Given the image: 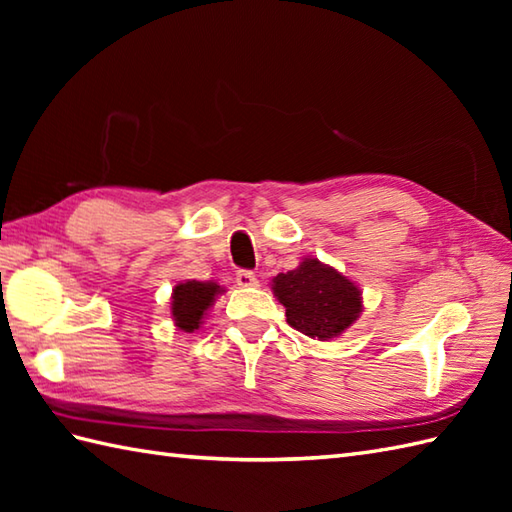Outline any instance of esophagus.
<instances>
[{
    "label": "esophagus",
    "instance_id": "1",
    "mask_svg": "<svg viewBox=\"0 0 512 512\" xmlns=\"http://www.w3.org/2000/svg\"><path fill=\"white\" fill-rule=\"evenodd\" d=\"M235 284L239 288H255L257 286V277L250 270H237L235 273Z\"/></svg>",
    "mask_w": 512,
    "mask_h": 512
}]
</instances>
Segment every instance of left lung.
I'll return each mask as SVG.
<instances>
[{
    "label": "left lung",
    "instance_id": "8db88e82",
    "mask_svg": "<svg viewBox=\"0 0 512 512\" xmlns=\"http://www.w3.org/2000/svg\"><path fill=\"white\" fill-rule=\"evenodd\" d=\"M273 292L284 303L290 328L310 339H334L363 312L361 290L319 259H303L299 268L279 273Z\"/></svg>",
    "mask_w": 512,
    "mask_h": 512
}]
</instances>
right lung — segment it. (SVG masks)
I'll list each match as a JSON object with an SVG mask.
<instances>
[{
    "mask_svg": "<svg viewBox=\"0 0 512 512\" xmlns=\"http://www.w3.org/2000/svg\"><path fill=\"white\" fill-rule=\"evenodd\" d=\"M222 288L213 281H184L173 288L171 295V317L176 321L178 330L193 332L200 328L204 312L213 306L215 297Z\"/></svg>",
    "mask_w": 512,
    "mask_h": 512,
    "instance_id": "right-lung-1",
    "label": "right lung"
}]
</instances>
